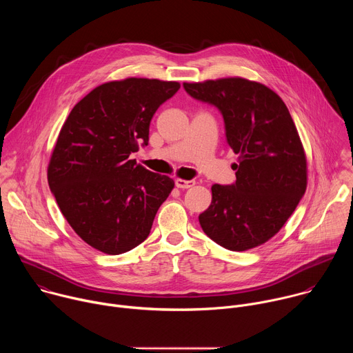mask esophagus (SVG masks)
<instances>
[{"mask_svg":"<svg viewBox=\"0 0 353 353\" xmlns=\"http://www.w3.org/2000/svg\"><path fill=\"white\" fill-rule=\"evenodd\" d=\"M192 185H195L194 180H184V179H177L176 180V187H179V188L184 190V188H190Z\"/></svg>","mask_w":353,"mask_h":353,"instance_id":"34e87169","label":"esophagus"}]
</instances>
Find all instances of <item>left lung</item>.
Masks as SVG:
<instances>
[{
  "label": "left lung",
  "instance_id": "obj_1",
  "mask_svg": "<svg viewBox=\"0 0 353 353\" xmlns=\"http://www.w3.org/2000/svg\"><path fill=\"white\" fill-rule=\"evenodd\" d=\"M185 92L219 109L239 163L236 183L212 185V201L198 216L208 237L245 251L275 236L307 187V161L283 100L268 86L240 77L184 82Z\"/></svg>",
  "mask_w": 353,
  "mask_h": 353
}]
</instances>
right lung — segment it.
I'll list each match as a JSON object with an SVG mask.
<instances>
[{
	"label": "right lung",
	"instance_id": "1",
	"mask_svg": "<svg viewBox=\"0 0 353 353\" xmlns=\"http://www.w3.org/2000/svg\"><path fill=\"white\" fill-rule=\"evenodd\" d=\"M179 89V82L148 78L106 82L81 99L61 127L48 185L74 232L102 253L141 244L174 187L131 154L148 145L150 120Z\"/></svg>",
	"mask_w": 353,
	"mask_h": 353
}]
</instances>
